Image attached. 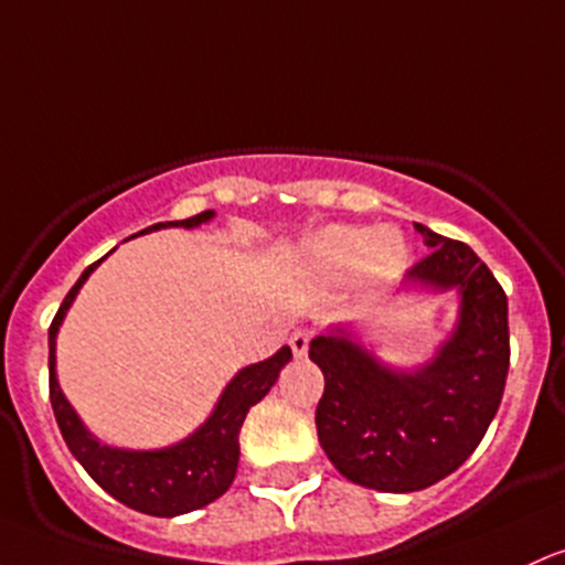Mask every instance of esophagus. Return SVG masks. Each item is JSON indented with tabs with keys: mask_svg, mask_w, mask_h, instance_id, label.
Returning <instances> with one entry per match:
<instances>
[{
	"mask_svg": "<svg viewBox=\"0 0 565 565\" xmlns=\"http://www.w3.org/2000/svg\"><path fill=\"white\" fill-rule=\"evenodd\" d=\"M308 343H311V332L308 330H297L292 332V338H289V345H292L295 356H306Z\"/></svg>",
	"mask_w": 565,
	"mask_h": 565,
	"instance_id": "obj_1",
	"label": "esophagus"
}]
</instances>
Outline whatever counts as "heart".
I'll return each instance as SVG.
<instances>
[{
  "label": "heart",
  "mask_w": 565,
  "mask_h": 565,
  "mask_svg": "<svg viewBox=\"0 0 565 565\" xmlns=\"http://www.w3.org/2000/svg\"><path fill=\"white\" fill-rule=\"evenodd\" d=\"M302 265L319 281H343L359 270L364 281L383 284L405 265V244L392 231L330 225L302 244Z\"/></svg>",
  "instance_id": "1"
}]
</instances>
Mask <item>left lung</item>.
<instances>
[{
    "instance_id": "1",
    "label": "left lung",
    "mask_w": 565,
    "mask_h": 565,
    "mask_svg": "<svg viewBox=\"0 0 565 565\" xmlns=\"http://www.w3.org/2000/svg\"><path fill=\"white\" fill-rule=\"evenodd\" d=\"M429 246L405 284L458 289L454 332L431 362L386 367L343 327L311 340L308 356L324 373L316 431L345 480L383 493H413L456 472L486 437L510 370L507 295L461 241L415 222Z\"/></svg>"
}]
</instances>
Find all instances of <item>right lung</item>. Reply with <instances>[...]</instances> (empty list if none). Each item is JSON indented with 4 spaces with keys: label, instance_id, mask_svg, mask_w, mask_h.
I'll return each instance as SVG.
<instances>
[{
    "label": "right lung",
    "instance_id": "1",
    "mask_svg": "<svg viewBox=\"0 0 565 565\" xmlns=\"http://www.w3.org/2000/svg\"><path fill=\"white\" fill-rule=\"evenodd\" d=\"M212 216L214 212L209 209V212L190 216V220L158 222V225L147 227L141 233L160 231V227H198L212 220ZM96 265H102V259L83 270V276L77 278V284L61 302L51 330H47V345H51V359H47V364H51V405L55 420H58V429L64 434L72 456L85 467V472L109 495H115L120 504L131 507L136 512L152 514V518H177V514L201 510V507L212 504L214 499H220L231 488L235 469H238V434L246 413L270 392L284 364L292 359V349L284 345L281 351H276L265 362L241 370L225 386L206 424L198 426L182 443L160 450L111 448V445H104L102 439L93 437L85 429L70 399L61 392L58 377H55V334H58L61 321L70 311L79 287L88 281Z\"/></svg>",
    "mask_w": 565,
    "mask_h": 565
}]
</instances>
